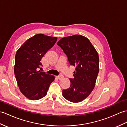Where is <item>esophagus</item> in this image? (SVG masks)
Returning <instances> with one entry per match:
<instances>
[{"label":"esophagus","instance_id":"obj_1","mask_svg":"<svg viewBox=\"0 0 127 127\" xmlns=\"http://www.w3.org/2000/svg\"><path fill=\"white\" fill-rule=\"evenodd\" d=\"M56 77H57V78L58 79H61L63 78V76L62 75H58V76H57Z\"/></svg>","mask_w":127,"mask_h":127}]
</instances>
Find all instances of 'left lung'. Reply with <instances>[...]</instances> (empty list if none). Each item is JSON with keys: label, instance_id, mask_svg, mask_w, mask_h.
I'll return each instance as SVG.
<instances>
[{"label": "left lung", "instance_id": "obj_1", "mask_svg": "<svg viewBox=\"0 0 127 127\" xmlns=\"http://www.w3.org/2000/svg\"><path fill=\"white\" fill-rule=\"evenodd\" d=\"M66 55L70 65L76 67L69 88L63 90V96L73 103L83 101L95 87L99 72V57L87 38L81 35L62 38L57 43Z\"/></svg>", "mask_w": 127, "mask_h": 127}]
</instances>
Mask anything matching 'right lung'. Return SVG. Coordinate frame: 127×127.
<instances>
[{"mask_svg":"<svg viewBox=\"0 0 127 127\" xmlns=\"http://www.w3.org/2000/svg\"><path fill=\"white\" fill-rule=\"evenodd\" d=\"M56 37L37 34L29 38L17 50L14 71L19 89L31 100L43 98L55 77L37 71L42 66L40 61L56 42Z\"/></svg>","mask_w":127,"mask_h":127,"instance_id":"1","label":"right lung"}]
</instances>
